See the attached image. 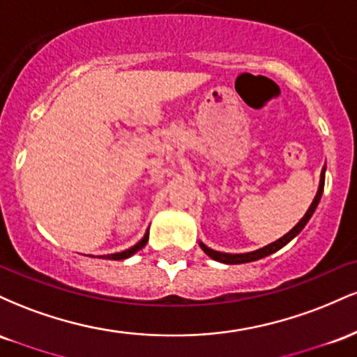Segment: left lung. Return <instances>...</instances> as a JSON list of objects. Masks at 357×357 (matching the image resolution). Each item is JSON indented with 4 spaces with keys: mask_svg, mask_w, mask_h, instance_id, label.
<instances>
[{
    "mask_svg": "<svg viewBox=\"0 0 357 357\" xmlns=\"http://www.w3.org/2000/svg\"><path fill=\"white\" fill-rule=\"evenodd\" d=\"M324 181H326V167H324L322 173H321V183H319L317 195H315L314 202L310 203L309 210L305 211V215L302 216V220L298 221V223L292 228V230H290L289 233H285V235L282 236V238H278L277 241H273V243L265 245L264 248H258V250H255V252H248V253H223V252H216V250L208 248L206 245L202 243V241H199V247H202L203 252L206 253V255L210 257V258H213V260L221 261V264H228V265L247 264V261H255V260H260V258H264V257L272 255V253H275L277 250H280L282 247H285V245L289 243L290 240L296 238L298 233L304 230L307 221L310 220V216L314 215V211H315V208H317L319 202H321V196H322V191H324Z\"/></svg>",
    "mask_w": 357,
    "mask_h": 357,
    "instance_id": "left-lung-1",
    "label": "left lung"
}]
</instances>
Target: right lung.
I'll return each mask as SVG.
<instances>
[{
    "instance_id": "add662e5",
    "label": "right lung",
    "mask_w": 357,
    "mask_h": 357,
    "mask_svg": "<svg viewBox=\"0 0 357 357\" xmlns=\"http://www.w3.org/2000/svg\"><path fill=\"white\" fill-rule=\"evenodd\" d=\"M147 240H149V230H147V231L144 233V236H142V238L139 240L137 243L134 245V247L127 248V250H124V252H119V253H110V255H105V257H102V258H107V260H126V258L132 257L134 253L139 252V250H141L142 247H146Z\"/></svg>"
}]
</instances>
